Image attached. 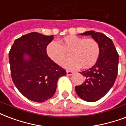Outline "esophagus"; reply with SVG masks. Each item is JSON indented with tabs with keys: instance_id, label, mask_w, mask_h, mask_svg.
Here are the masks:
<instances>
[{
	"instance_id": "1",
	"label": "esophagus",
	"mask_w": 126,
	"mask_h": 126,
	"mask_svg": "<svg viewBox=\"0 0 126 126\" xmlns=\"http://www.w3.org/2000/svg\"><path fill=\"white\" fill-rule=\"evenodd\" d=\"M73 74V73L70 71H67V75H72Z\"/></svg>"
}]
</instances>
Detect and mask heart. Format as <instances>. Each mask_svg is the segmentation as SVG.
<instances>
[{"label": "heart", "mask_w": 126, "mask_h": 126, "mask_svg": "<svg viewBox=\"0 0 126 126\" xmlns=\"http://www.w3.org/2000/svg\"><path fill=\"white\" fill-rule=\"evenodd\" d=\"M61 44L53 41L47 45V56L55 63L61 65L67 53L71 58L63 63L64 67L74 69L79 66L87 69L94 65L98 59L100 49L98 43L93 39H85L83 37L70 35L61 40Z\"/></svg>", "instance_id": "1"}]
</instances>
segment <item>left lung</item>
<instances>
[{"mask_svg":"<svg viewBox=\"0 0 126 126\" xmlns=\"http://www.w3.org/2000/svg\"><path fill=\"white\" fill-rule=\"evenodd\" d=\"M80 34L90 35L98 43L100 49L96 63L80 73L85 77V82L75 87L80 98L94 102L102 98L114 84L118 75L119 55L111 39L103 33L89 31Z\"/></svg>","mask_w":126,"mask_h":126,"instance_id":"left-lung-1","label":"left lung"}]
</instances>
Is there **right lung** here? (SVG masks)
Listing matches in <instances>:
<instances>
[{
	"label": "right lung",
	"mask_w": 126,
	"mask_h": 126,
	"mask_svg": "<svg viewBox=\"0 0 126 126\" xmlns=\"http://www.w3.org/2000/svg\"><path fill=\"white\" fill-rule=\"evenodd\" d=\"M53 35L32 32L16 39L9 52L12 79L18 91L35 102L53 97L57 81L66 71L47 56L46 47Z\"/></svg>",
	"instance_id": "add662e5"
}]
</instances>
